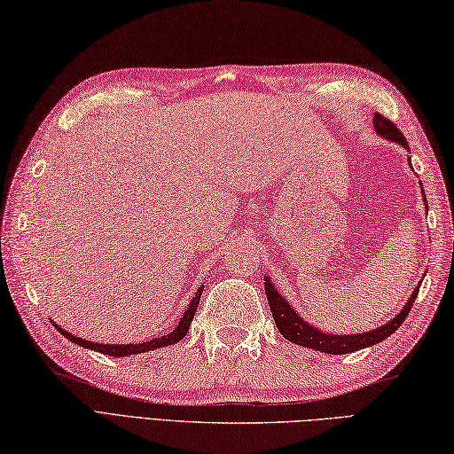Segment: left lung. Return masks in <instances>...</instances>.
Instances as JSON below:
<instances>
[{
  "label": "left lung",
  "mask_w": 454,
  "mask_h": 454,
  "mask_svg": "<svg viewBox=\"0 0 454 454\" xmlns=\"http://www.w3.org/2000/svg\"><path fill=\"white\" fill-rule=\"evenodd\" d=\"M373 127L381 137L401 144V146H404V148H411L408 146L404 135L399 129H396L393 121L383 117L381 114H373ZM418 291H419V286H416L412 296L408 298V302L401 310V314H396L389 324H385L373 331H366V333H358V335H327V333H324V331H317L310 324H306L304 319L293 310L291 304L286 302L285 298L278 293V289H273V285L270 283V278H265V294H268V302L271 308L275 325H278V329L281 331V335L286 340L296 342V345L322 350V352H327V355H348V352L378 345V342H381L383 339L393 335L395 331L403 325L408 312H411V308L418 296Z\"/></svg>",
  "instance_id": "8db88e82"
}]
</instances>
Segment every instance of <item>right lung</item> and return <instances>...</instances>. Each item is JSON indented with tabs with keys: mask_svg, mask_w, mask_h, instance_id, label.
Returning a JSON list of instances; mask_svg holds the SVG:
<instances>
[{
	"mask_svg": "<svg viewBox=\"0 0 454 454\" xmlns=\"http://www.w3.org/2000/svg\"><path fill=\"white\" fill-rule=\"evenodd\" d=\"M202 291H204V286H200V289L196 291V294H194V298H192V302L189 304V310L184 312V316L181 317V324L176 325V327L171 331V333L163 335V337H160V339H152V340H146V342H138V345H104V342H102V345H99V342H90V340H84V339H81V337H74V335L69 333V331H65V329H61V327H58V325H55V327H58V331H59L61 335H65L71 342H74V345H81V347H84V348L102 352V355H109V356L140 355V352L153 350V348H160V347H165V345H173V342L181 340V339L186 335V331H189V327H191V324H192V317H194V314H196V310H198V302H200Z\"/></svg>",
	"mask_w": 454,
	"mask_h": 454,
	"instance_id": "1",
	"label": "right lung"
}]
</instances>
